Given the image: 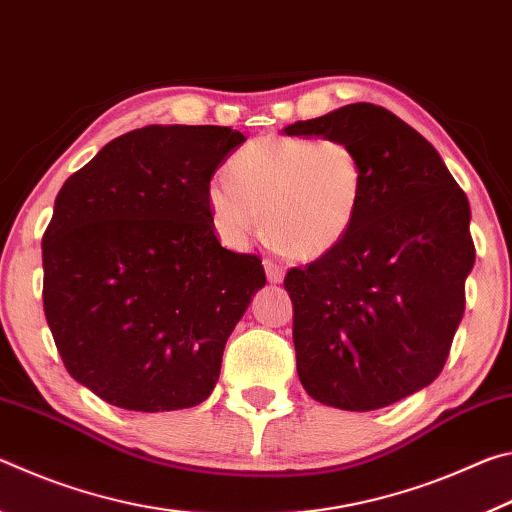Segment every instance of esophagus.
Instances as JSON below:
<instances>
[{"label": "esophagus", "mask_w": 512, "mask_h": 512, "mask_svg": "<svg viewBox=\"0 0 512 512\" xmlns=\"http://www.w3.org/2000/svg\"><path fill=\"white\" fill-rule=\"evenodd\" d=\"M264 268H266V277H268V282L280 284V282L284 280V268H282L280 264H275V262H271V259H266V262H264Z\"/></svg>", "instance_id": "1"}]
</instances>
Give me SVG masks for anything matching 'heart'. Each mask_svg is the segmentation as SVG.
Masks as SVG:
<instances>
[{
  "label": "heart",
  "mask_w": 512,
  "mask_h": 512,
  "mask_svg": "<svg viewBox=\"0 0 512 512\" xmlns=\"http://www.w3.org/2000/svg\"><path fill=\"white\" fill-rule=\"evenodd\" d=\"M233 183L207 187L214 228L241 248L262 225L271 244L291 259H316L350 235L366 192L359 151L339 137L266 135L230 155Z\"/></svg>",
  "instance_id": "obj_1"
}]
</instances>
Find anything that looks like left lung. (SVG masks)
Returning <instances> with one entry per match:
<instances>
[{"label": "left lung", "instance_id": "left-lung-1", "mask_svg": "<svg viewBox=\"0 0 512 512\" xmlns=\"http://www.w3.org/2000/svg\"><path fill=\"white\" fill-rule=\"evenodd\" d=\"M284 133L339 137L366 169L350 235L284 277L300 384L336 409H384L429 386L449 357L474 266L470 203L438 151L375 103Z\"/></svg>", "mask_w": 512, "mask_h": 512}]
</instances>
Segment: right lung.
<instances>
[{"instance_id": "add662e5", "label": "right lung", "mask_w": 512, "mask_h": 512, "mask_svg": "<svg viewBox=\"0 0 512 512\" xmlns=\"http://www.w3.org/2000/svg\"><path fill=\"white\" fill-rule=\"evenodd\" d=\"M246 137L146 126L65 180L42 237V302L65 368L126 411L205 402L266 275L219 244L207 187Z\"/></svg>"}]
</instances>
